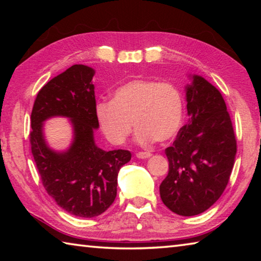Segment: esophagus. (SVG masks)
Returning a JSON list of instances; mask_svg holds the SVG:
<instances>
[{"label":"esophagus","instance_id":"1","mask_svg":"<svg viewBox=\"0 0 261 261\" xmlns=\"http://www.w3.org/2000/svg\"><path fill=\"white\" fill-rule=\"evenodd\" d=\"M136 156L138 159H148L149 156H152V153H149V152H138L136 154Z\"/></svg>","mask_w":261,"mask_h":261}]
</instances>
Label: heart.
I'll return each instance as SVG.
<instances>
[{"mask_svg":"<svg viewBox=\"0 0 261 261\" xmlns=\"http://www.w3.org/2000/svg\"><path fill=\"white\" fill-rule=\"evenodd\" d=\"M95 115L114 145L125 143L134 123L138 143H163L175 137L182 125L183 96L171 83L132 79L114 92L113 101L96 103Z\"/></svg>","mask_w":261,"mask_h":261,"instance_id":"obj_1","label":"heart"}]
</instances>
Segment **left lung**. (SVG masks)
<instances>
[{"instance_id":"8db88e82","label":"left lung","mask_w":261,"mask_h":261,"mask_svg":"<svg viewBox=\"0 0 261 261\" xmlns=\"http://www.w3.org/2000/svg\"><path fill=\"white\" fill-rule=\"evenodd\" d=\"M185 87L189 121L166 148L169 171L160 185L168 208L182 216L208 210L223 193L237 151L232 123L220 91L191 76Z\"/></svg>"}]
</instances>
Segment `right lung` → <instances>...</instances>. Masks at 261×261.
<instances>
[{
  "instance_id": "obj_1",
  "label": "right lung",
  "mask_w": 261,
  "mask_h": 261,
  "mask_svg": "<svg viewBox=\"0 0 261 261\" xmlns=\"http://www.w3.org/2000/svg\"><path fill=\"white\" fill-rule=\"evenodd\" d=\"M94 70L74 64L43 86L31 114V149L47 193L61 208L79 218H94L113 204L121 167L131 160L125 149L103 151L95 145ZM68 117L74 140L64 152L46 145L43 122L50 117Z\"/></svg>"
}]
</instances>
